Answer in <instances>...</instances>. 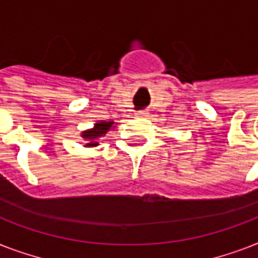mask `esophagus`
<instances>
[{
    "label": "esophagus",
    "instance_id": "1",
    "mask_svg": "<svg viewBox=\"0 0 258 258\" xmlns=\"http://www.w3.org/2000/svg\"><path fill=\"white\" fill-rule=\"evenodd\" d=\"M138 117H146L147 116V113H146V111H139V112L137 113Z\"/></svg>",
    "mask_w": 258,
    "mask_h": 258
}]
</instances>
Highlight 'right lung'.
I'll return each instance as SVG.
<instances>
[{
  "label": "right lung",
  "instance_id": "add662e5",
  "mask_svg": "<svg viewBox=\"0 0 258 258\" xmlns=\"http://www.w3.org/2000/svg\"><path fill=\"white\" fill-rule=\"evenodd\" d=\"M113 121H97L93 125V128L87 130L82 134V137L84 138V141L87 142L86 147H95V146L99 145V141L101 138L104 137L105 134L108 133L109 130L113 128Z\"/></svg>",
  "mask_w": 258,
  "mask_h": 258
}]
</instances>
